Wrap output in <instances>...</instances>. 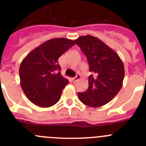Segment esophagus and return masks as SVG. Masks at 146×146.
Instances as JSON below:
<instances>
[{"label":"esophagus","mask_w":146,"mask_h":146,"mask_svg":"<svg viewBox=\"0 0 146 146\" xmlns=\"http://www.w3.org/2000/svg\"><path fill=\"white\" fill-rule=\"evenodd\" d=\"M80 78V75H76V76L73 78V82H77Z\"/></svg>","instance_id":"1"}]
</instances>
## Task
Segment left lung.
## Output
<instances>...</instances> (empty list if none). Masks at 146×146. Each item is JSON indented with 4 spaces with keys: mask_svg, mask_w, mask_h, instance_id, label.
I'll use <instances>...</instances> for the list:
<instances>
[{
    "mask_svg": "<svg viewBox=\"0 0 146 146\" xmlns=\"http://www.w3.org/2000/svg\"><path fill=\"white\" fill-rule=\"evenodd\" d=\"M87 57L90 71L89 87L78 92L85 105L99 107L110 102L119 92L124 78V66L118 54L100 39L91 35L75 40Z\"/></svg>",
    "mask_w": 146,
    "mask_h": 146,
    "instance_id": "1",
    "label": "left lung"
}]
</instances>
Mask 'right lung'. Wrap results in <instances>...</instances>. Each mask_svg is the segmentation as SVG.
<instances>
[{
  "mask_svg": "<svg viewBox=\"0 0 146 146\" xmlns=\"http://www.w3.org/2000/svg\"><path fill=\"white\" fill-rule=\"evenodd\" d=\"M75 45L74 41L55 38L46 41L27 54L20 64V85L29 100L41 107L58 102L68 80L61 74L58 59Z\"/></svg>",
  "mask_w": 146,
  "mask_h": 146,
  "instance_id": "obj_1",
  "label": "right lung"
}]
</instances>
